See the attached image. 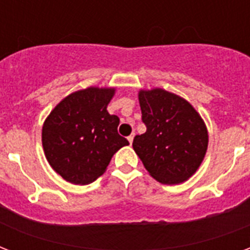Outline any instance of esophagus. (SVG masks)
<instances>
[{"mask_svg": "<svg viewBox=\"0 0 250 250\" xmlns=\"http://www.w3.org/2000/svg\"><path fill=\"white\" fill-rule=\"evenodd\" d=\"M133 136H135V135H129L128 137H127V139H128V141H129V144H132V141H133Z\"/></svg>", "mask_w": 250, "mask_h": 250, "instance_id": "esophagus-1", "label": "esophagus"}]
</instances>
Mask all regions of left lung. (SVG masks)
I'll return each instance as SVG.
<instances>
[{
	"label": "left lung",
	"instance_id": "left-lung-1",
	"mask_svg": "<svg viewBox=\"0 0 250 250\" xmlns=\"http://www.w3.org/2000/svg\"><path fill=\"white\" fill-rule=\"evenodd\" d=\"M139 102L146 132L135 136L133 150L157 182H186L205 158V122L187 100L162 88L140 89Z\"/></svg>",
	"mask_w": 250,
	"mask_h": 250
}]
</instances>
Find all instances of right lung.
Listing matches in <instances>:
<instances>
[{"instance_id":"add662e5","label":"right lung","mask_w":250,"mask_h":250,"mask_svg":"<svg viewBox=\"0 0 250 250\" xmlns=\"http://www.w3.org/2000/svg\"><path fill=\"white\" fill-rule=\"evenodd\" d=\"M115 88L88 86L64 97L42 125V148L57 174L72 184H89L101 176L113 156L128 145L118 133L119 118L107 105Z\"/></svg>"}]
</instances>
